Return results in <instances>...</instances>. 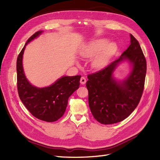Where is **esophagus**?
<instances>
[{
    "mask_svg": "<svg viewBox=\"0 0 160 160\" xmlns=\"http://www.w3.org/2000/svg\"><path fill=\"white\" fill-rule=\"evenodd\" d=\"M86 78L85 77H81V79H80V83L81 85H85V83H86Z\"/></svg>",
    "mask_w": 160,
    "mask_h": 160,
    "instance_id": "34e87169",
    "label": "esophagus"
}]
</instances>
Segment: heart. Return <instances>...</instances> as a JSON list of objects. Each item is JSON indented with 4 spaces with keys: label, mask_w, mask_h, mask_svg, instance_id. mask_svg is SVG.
<instances>
[{
    "label": "heart",
    "mask_w": 160,
    "mask_h": 160,
    "mask_svg": "<svg viewBox=\"0 0 160 160\" xmlns=\"http://www.w3.org/2000/svg\"><path fill=\"white\" fill-rule=\"evenodd\" d=\"M105 39H98L91 42L86 46L81 52L84 57L90 58L95 56L101 50L92 61V65L95 68H101L107 63L111 55L115 50V45L113 42H108Z\"/></svg>",
    "instance_id": "1"
}]
</instances>
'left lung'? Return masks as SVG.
I'll return each mask as SVG.
<instances>
[{
    "mask_svg": "<svg viewBox=\"0 0 160 160\" xmlns=\"http://www.w3.org/2000/svg\"><path fill=\"white\" fill-rule=\"evenodd\" d=\"M131 44L118 59L100 71L88 75L86 87L93 118L102 124L122 122L137 108L143 94L147 64L139 42L132 34ZM132 62L130 75L122 82L115 81L112 72L123 60Z\"/></svg>",
    "mask_w": 160,
    "mask_h": 160,
    "instance_id": "1",
    "label": "left lung"
}]
</instances>
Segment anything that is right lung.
<instances>
[{
	"label": "right lung",
	"instance_id": "1",
	"mask_svg": "<svg viewBox=\"0 0 160 160\" xmlns=\"http://www.w3.org/2000/svg\"><path fill=\"white\" fill-rule=\"evenodd\" d=\"M41 32V31H37L28 38L17 57V89L22 103L34 117L45 122H52L63 115L69 98L79 88L81 76L62 77L47 88H38L30 84L24 73L22 55L25 46Z\"/></svg>",
	"mask_w": 160,
	"mask_h": 160
}]
</instances>
